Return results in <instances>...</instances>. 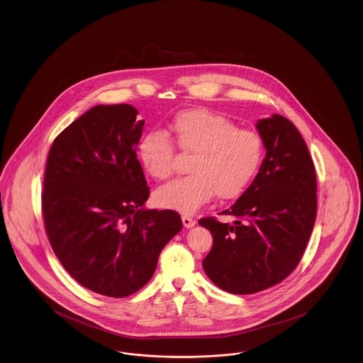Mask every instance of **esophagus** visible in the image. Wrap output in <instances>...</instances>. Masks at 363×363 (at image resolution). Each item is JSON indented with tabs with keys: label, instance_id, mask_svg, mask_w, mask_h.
Here are the masks:
<instances>
[{
	"label": "esophagus",
	"instance_id": "34e87169",
	"mask_svg": "<svg viewBox=\"0 0 363 363\" xmlns=\"http://www.w3.org/2000/svg\"><path fill=\"white\" fill-rule=\"evenodd\" d=\"M182 223H184V225L186 227V228H191V227H194L196 225V220L194 218H189V216H182Z\"/></svg>",
	"mask_w": 363,
	"mask_h": 363
}]
</instances>
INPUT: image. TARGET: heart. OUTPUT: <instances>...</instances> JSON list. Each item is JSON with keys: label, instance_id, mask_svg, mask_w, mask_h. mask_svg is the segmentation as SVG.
Instances as JSON below:
<instances>
[{"label": "heart", "instance_id": "obj_1", "mask_svg": "<svg viewBox=\"0 0 363 363\" xmlns=\"http://www.w3.org/2000/svg\"><path fill=\"white\" fill-rule=\"evenodd\" d=\"M177 147L191 154L189 177L179 178L155 193L160 208L190 215L213 194L220 200L239 197L252 182L263 160V140L255 130H239L227 117L206 109H188L169 123ZM145 172L158 181L173 174V142L163 132L145 133L138 145Z\"/></svg>", "mask_w": 363, "mask_h": 363}]
</instances>
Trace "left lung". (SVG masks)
Here are the masks:
<instances>
[{"label":"left lung","instance_id":"obj_1","mask_svg":"<svg viewBox=\"0 0 363 363\" xmlns=\"http://www.w3.org/2000/svg\"><path fill=\"white\" fill-rule=\"evenodd\" d=\"M266 157L252 184L221 215L201 218L213 236L203 272L220 289L252 294L272 288L296 269L313 230L316 172L301 133L286 117L257 123Z\"/></svg>","mask_w":363,"mask_h":363}]
</instances>
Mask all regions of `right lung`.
<instances>
[{
  "instance_id": "obj_1",
  "label": "right lung",
  "mask_w": 363,
  "mask_h": 363,
  "mask_svg": "<svg viewBox=\"0 0 363 363\" xmlns=\"http://www.w3.org/2000/svg\"><path fill=\"white\" fill-rule=\"evenodd\" d=\"M128 104L96 105L51 145L42 193L45 233L77 282L108 297L143 288L162 248L182 230L179 215L147 209L136 157L145 120Z\"/></svg>"
}]
</instances>
